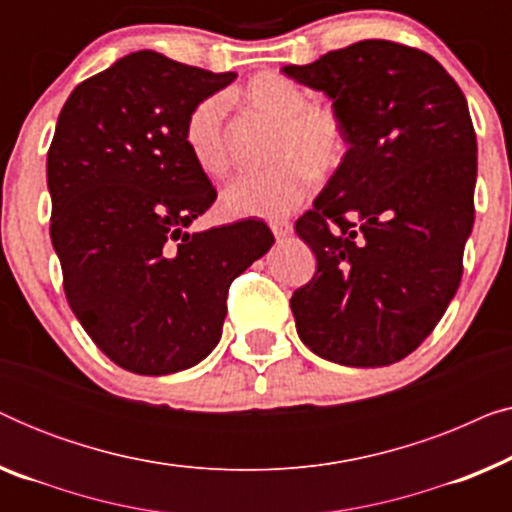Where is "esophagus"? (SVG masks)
I'll list each match as a JSON object with an SVG mask.
<instances>
[{
    "label": "esophagus",
    "mask_w": 512,
    "mask_h": 512,
    "mask_svg": "<svg viewBox=\"0 0 512 512\" xmlns=\"http://www.w3.org/2000/svg\"><path fill=\"white\" fill-rule=\"evenodd\" d=\"M270 230H272V235L277 237V240H282V237H286V235H291V230H293V226L289 221H282V219H275V221H270Z\"/></svg>",
    "instance_id": "esophagus-1"
}]
</instances>
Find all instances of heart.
Listing matches in <instances>:
<instances>
[{
    "label": "heart",
    "mask_w": 512,
    "mask_h": 512,
    "mask_svg": "<svg viewBox=\"0 0 512 512\" xmlns=\"http://www.w3.org/2000/svg\"><path fill=\"white\" fill-rule=\"evenodd\" d=\"M244 107L272 118L270 167L237 177L221 195L230 216H284L312 191L314 174L326 177L347 156V130L338 111L328 104L307 102L305 88L277 72L256 74L237 93ZM181 139L202 174L223 179L230 172L226 132V100L202 97L186 114Z\"/></svg>",
    "instance_id": "1"
}]
</instances>
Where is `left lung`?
<instances>
[{
    "mask_svg": "<svg viewBox=\"0 0 512 512\" xmlns=\"http://www.w3.org/2000/svg\"><path fill=\"white\" fill-rule=\"evenodd\" d=\"M282 72L331 97L349 144L296 221L317 256L291 298L298 335L340 366H389L436 328L464 272L478 177L466 97L429 53L384 39Z\"/></svg>",
    "mask_w": 512,
    "mask_h": 512,
    "instance_id": "left-lung-1",
    "label": "left lung"
}]
</instances>
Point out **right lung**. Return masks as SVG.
<instances>
[{
  "instance_id": "1",
  "label": "right lung",
  "mask_w": 512,
  "mask_h": 512,
  "mask_svg": "<svg viewBox=\"0 0 512 512\" xmlns=\"http://www.w3.org/2000/svg\"><path fill=\"white\" fill-rule=\"evenodd\" d=\"M137 51L79 83L48 149L51 240L67 303L97 347L137 375H170L219 345L228 286L275 237L244 219L191 233L216 200L181 130L235 81Z\"/></svg>"
}]
</instances>
